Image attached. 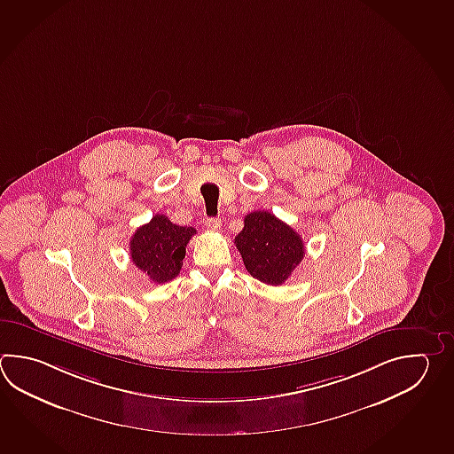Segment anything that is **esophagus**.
<instances>
[{
  "label": "esophagus",
  "mask_w": 454,
  "mask_h": 454,
  "mask_svg": "<svg viewBox=\"0 0 454 454\" xmlns=\"http://www.w3.org/2000/svg\"><path fill=\"white\" fill-rule=\"evenodd\" d=\"M205 226H207V230H210V231H218V230L222 228V220H220V218H208V220L205 222Z\"/></svg>",
  "instance_id": "34e87169"
}]
</instances>
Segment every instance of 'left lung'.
Here are the masks:
<instances>
[{
    "mask_svg": "<svg viewBox=\"0 0 454 454\" xmlns=\"http://www.w3.org/2000/svg\"><path fill=\"white\" fill-rule=\"evenodd\" d=\"M234 244L250 275L271 286L283 285L306 255L302 238L265 210L246 215Z\"/></svg>",
    "mask_w": 454,
    "mask_h": 454,
    "instance_id": "obj_1",
    "label": "left lung"
}]
</instances>
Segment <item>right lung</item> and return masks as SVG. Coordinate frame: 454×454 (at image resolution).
Returning <instances> with one entry per match:
<instances>
[{"label": "right lung", "instance_id": "1", "mask_svg": "<svg viewBox=\"0 0 454 454\" xmlns=\"http://www.w3.org/2000/svg\"><path fill=\"white\" fill-rule=\"evenodd\" d=\"M195 232L192 226H179L165 215H155L130 238L132 263L157 285L171 281L181 271L185 246Z\"/></svg>", "mask_w": 454, "mask_h": 454}]
</instances>
